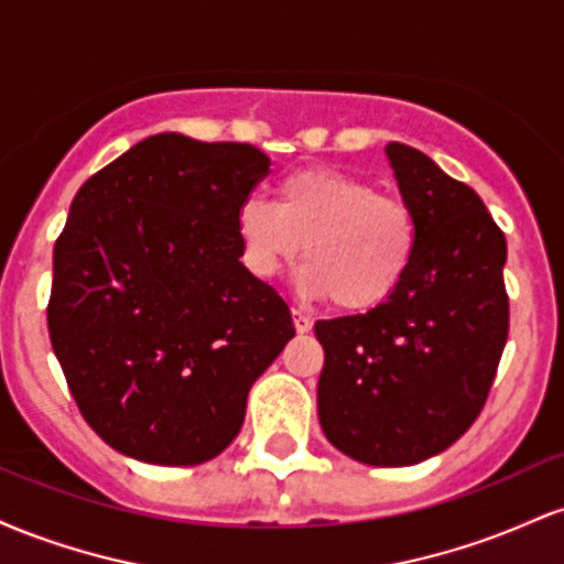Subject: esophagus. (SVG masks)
Segmentation results:
<instances>
[{"instance_id":"esophagus-1","label":"esophagus","mask_w":564,"mask_h":564,"mask_svg":"<svg viewBox=\"0 0 564 564\" xmlns=\"http://www.w3.org/2000/svg\"><path fill=\"white\" fill-rule=\"evenodd\" d=\"M294 328L300 334H307L310 328H313V318H310V315H304L302 310H294Z\"/></svg>"}]
</instances>
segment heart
Instances as JSON below:
<instances>
[{
    "instance_id": "b5f03b06",
    "label": "heart",
    "mask_w": 564,
    "mask_h": 564,
    "mask_svg": "<svg viewBox=\"0 0 564 564\" xmlns=\"http://www.w3.org/2000/svg\"><path fill=\"white\" fill-rule=\"evenodd\" d=\"M275 196V204L246 198L236 215L251 275H278L304 243V291L341 313H371L398 294L419 249L416 215L403 198L328 166L286 174Z\"/></svg>"
}]
</instances>
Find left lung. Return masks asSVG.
<instances>
[{
    "mask_svg": "<svg viewBox=\"0 0 564 564\" xmlns=\"http://www.w3.org/2000/svg\"><path fill=\"white\" fill-rule=\"evenodd\" d=\"M387 156L416 215V260L379 310L315 323L318 419L355 462L408 467L456 443L488 400L509 334L507 238L422 151L390 142Z\"/></svg>",
    "mask_w": 564,
    "mask_h": 564,
    "instance_id": "left-lung-1",
    "label": "left lung"
}]
</instances>
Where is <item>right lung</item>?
Here are the masks:
<instances>
[{"label":"right lung","mask_w":564,"mask_h":564,"mask_svg":"<svg viewBox=\"0 0 564 564\" xmlns=\"http://www.w3.org/2000/svg\"><path fill=\"white\" fill-rule=\"evenodd\" d=\"M268 172L249 142L164 132L76 193L55 241L50 341L84 422L124 456L215 458L294 336L289 304L243 268L236 232Z\"/></svg>","instance_id":"obj_1"}]
</instances>
